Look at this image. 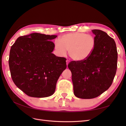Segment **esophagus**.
Wrapping results in <instances>:
<instances>
[{
  "label": "esophagus",
  "mask_w": 126,
  "mask_h": 126,
  "mask_svg": "<svg viewBox=\"0 0 126 126\" xmlns=\"http://www.w3.org/2000/svg\"><path fill=\"white\" fill-rule=\"evenodd\" d=\"M69 63V61L68 60H66V63H67V66H68V63Z\"/></svg>",
  "instance_id": "1"
}]
</instances>
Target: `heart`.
Listing matches in <instances>:
<instances>
[{"instance_id":"b5f03b06","label":"heart","mask_w":126,"mask_h":126,"mask_svg":"<svg viewBox=\"0 0 126 126\" xmlns=\"http://www.w3.org/2000/svg\"><path fill=\"white\" fill-rule=\"evenodd\" d=\"M96 41L94 36L75 32L62 36L55 41V48L59 56H64L68 51L69 56L76 62H83L92 54Z\"/></svg>"}]
</instances>
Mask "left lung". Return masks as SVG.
Returning a JSON list of instances; mask_svg holds the SVG:
<instances>
[{
  "label": "left lung",
  "instance_id": "1",
  "mask_svg": "<svg viewBox=\"0 0 126 126\" xmlns=\"http://www.w3.org/2000/svg\"><path fill=\"white\" fill-rule=\"evenodd\" d=\"M92 32L96 41L92 54L83 62L72 61L68 65L74 94L81 99L94 98L104 93L111 85L117 71L115 40L102 30L94 29Z\"/></svg>",
  "mask_w": 126,
  "mask_h": 126
}]
</instances>
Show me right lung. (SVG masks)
I'll return each mask as SVG.
<instances>
[{"instance_id":"right-lung-1","label":"right lung","mask_w":126,"mask_h":126,"mask_svg":"<svg viewBox=\"0 0 126 126\" xmlns=\"http://www.w3.org/2000/svg\"><path fill=\"white\" fill-rule=\"evenodd\" d=\"M56 35L32 33L18 38L11 47L9 66L13 80L27 95L44 98L54 94L66 59L52 54Z\"/></svg>"}]
</instances>
